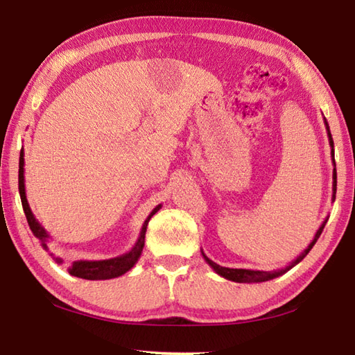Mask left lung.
<instances>
[{
	"label": "left lung",
	"mask_w": 355,
	"mask_h": 355,
	"mask_svg": "<svg viewBox=\"0 0 355 355\" xmlns=\"http://www.w3.org/2000/svg\"><path fill=\"white\" fill-rule=\"evenodd\" d=\"M324 125H326V130H327V137H329V144H330V156H332V163H334V166H335V152H334V139H332V135H330V130H329V123H327V120H326V117H324ZM334 183H332V202L335 200V194H336V169L334 167ZM327 219L329 218H326L324 219V222L321 224V227L318 228V232H316V235H315V238L311 239V243L309 244V248L305 249L302 254H300L296 260H293L290 264H288L286 268H284V269H275V271H254V269H233V268H224V266H219L218 263H214L213 260H209V258L203 254V250H202V255H203V258H205V261L209 264V266L213 268V271L216 272V274H219L220 277H224V279H227V280H232V282H238V284H258V282H268V280H272V279H275V277H279V275H282V274H285L286 271H290V269L293 268V266H296V264L299 263V261H302L304 258H305V255L309 254V252L311 250V248H313L315 245V243L318 241V238L321 236V233H322V228H324V225L327 224Z\"/></svg>",
	"instance_id": "left-lung-1"
}]
</instances>
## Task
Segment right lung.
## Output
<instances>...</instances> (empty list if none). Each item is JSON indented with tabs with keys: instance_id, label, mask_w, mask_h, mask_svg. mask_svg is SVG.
Segmentation results:
<instances>
[{
	"instance_id": "add662e5",
	"label": "right lung",
	"mask_w": 355,
	"mask_h": 355,
	"mask_svg": "<svg viewBox=\"0 0 355 355\" xmlns=\"http://www.w3.org/2000/svg\"><path fill=\"white\" fill-rule=\"evenodd\" d=\"M19 191H20L21 205H23V209H25L29 228H31L34 236L42 243V248L48 250L46 243H48V239H50V235H48V232L45 230V228L39 224V220L35 219V216L33 214L31 208H29V203H28V199H26V191H25V153H23V148L20 152V164H19ZM159 208H161V205L155 207L152 209V213L148 214V218L146 219V222H144V225L141 228L139 238H137V241L135 243L133 248H131V250L127 252V254L114 257V258H107V260H94V261H91V260H76L69 266V274L75 275V277H80V279H86V280H106V279L120 277V275L128 272L130 269L137 263V260H139V257L142 254V249H144V243H146V232H147L148 220L152 219V216L155 213L159 211ZM53 258H55L56 263H59V264L62 263V258H59V257H53Z\"/></svg>"
}]
</instances>
